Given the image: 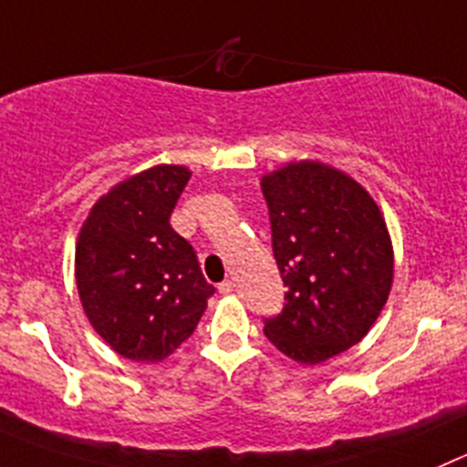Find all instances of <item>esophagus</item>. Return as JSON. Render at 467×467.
Wrapping results in <instances>:
<instances>
[{"label":"esophagus","instance_id":"obj_1","mask_svg":"<svg viewBox=\"0 0 467 467\" xmlns=\"http://www.w3.org/2000/svg\"><path fill=\"white\" fill-rule=\"evenodd\" d=\"M217 288H220L222 296H229V293L234 291V282H231V279H226V282H222Z\"/></svg>","mask_w":467,"mask_h":467}]
</instances>
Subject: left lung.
<instances>
[{
	"label": "left lung",
	"instance_id": "obj_1",
	"mask_svg": "<svg viewBox=\"0 0 467 467\" xmlns=\"http://www.w3.org/2000/svg\"><path fill=\"white\" fill-rule=\"evenodd\" d=\"M273 252L286 286L265 318L270 344L297 364H321L362 341L394 279L388 224L367 190L332 164L293 160L261 176Z\"/></svg>",
	"mask_w": 467,
	"mask_h": 467
}]
</instances>
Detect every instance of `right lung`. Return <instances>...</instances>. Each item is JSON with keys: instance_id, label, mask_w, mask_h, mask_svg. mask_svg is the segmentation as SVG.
<instances>
[{"instance_id": "obj_1", "label": "right lung", "mask_w": 467, "mask_h": 467, "mask_svg": "<svg viewBox=\"0 0 467 467\" xmlns=\"http://www.w3.org/2000/svg\"><path fill=\"white\" fill-rule=\"evenodd\" d=\"M192 171L155 164L98 199L75 245V282L93 330L119 355L153 364L194 332L215 288L170 224Z\"/></svg>"}]
</instances>
